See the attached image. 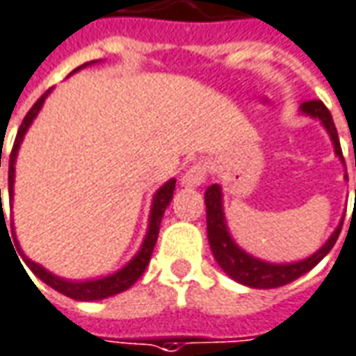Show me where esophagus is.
<instances>
[{
    "mask_svg": "<svg viewBox=\"0 0 356 356\" xmlns=\"http://www.w3.org/2000/svg\"><path fill=\"white\" fill-rule=\"evenodd\" d=\"M204 179H207V163H204V161H195V163L183 173L181 185L188 188L198 187V185L204 183Z\"/></svg>",
    "mask_w": 356,
    "mask_h": 356,
    "instance_id": "obj_1",
    "label": "esophagus"
}]
</instances>
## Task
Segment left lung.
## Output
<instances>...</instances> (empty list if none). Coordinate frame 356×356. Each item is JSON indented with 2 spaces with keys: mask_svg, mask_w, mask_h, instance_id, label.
<instances>
[{
  "mask_svg": "<svg viewBox=\"0 0 356 356\" xmlns=\"http://www.w3.org/2000/svg\"><path fill=\"white\" fill-rule=\"evenodd\" d=\"M300 113L306 115V117L320 120L323 128L327 130L331 142H333L335 156L343 161L337 128L333 124V118H331V113L327 111V107L321 101H306V103L300 105ZM345 179H347V175H345ZM204 204H207L209 243L214 259L229 279H234L239 284H245L249 289H279V286H284L292 280L300 279L302 275H306L308 270L314 269L330 253L331 248L335 245V241L339 238L341 226H343V220H341L339 226L333 229L330 239L316 253H312L310 257L294 261V263H269V261H263L259 257L249 255L248 251L239 248L238 243L234 241V238L229 236L226 216H224V198H222V187L220 185H210L207 188Z\"/></svg>",
  "mask_w": 356,
  "mask_h": 356,
  "instance_id": "8db88e82",
  "label": "left lung"
}]
</instances>
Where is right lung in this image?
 Instances as JSON below:
<instances>
[{
	"instance_id": "right-lung-1",
	"label": "right lung",
	"mask_w": 356,
	"mask_h": 356,
	"mask_svg": "<svg viewBox=\"0 0 356 356\" xmlns=\"http://www.w3.org/2000/svg\"><path fill=\"white\" fill-rule=\"evenodd\" d=\"M89 64H95V62H87L83 66L76 67L74 72L81 70V67L89 66ZM50 95V89L46 91L44 95L40 97L36 101L33 108L26 113V117L23 118V124L19 128L15 138V144H13V149H11V156H9V200L13 202V185H15V161H17V154H19V147H21V142L25 138L26 130L29 127L33 124V120L38 115V111L42 108L44 105L46 97ZM0 168H1V156H0ZM173 191H175V179H169L168 183H163L161 187L156 191L154 195V200H152V210H149V222H147V232L146 238L142 241L140 245V251L132 259L128 261L127 265L122 269H118L117 273L113 275H107V277H101V279H91V280H67L62 279V277H56L54 273L46 270L42 265H38L35 261L26 259L23 255V259L26 261L29 269L35 273L38 279L46 282L48 286H52L58 292H62L64 296H70L74 300H81V302H91V300H103L108 298V296H115L118 292H124L128 290L134 282H136L142 273L146 270L147 263L152 259V251L156 248V241H158V234H159V224H161V218H163V212L169 207L171 198H173ZM0 202H1V188H0ZM1 209V207H0ZM1 222L6 224V214H3V209H1L0 214ZM7 228V226H6ZM13 228V224H11ZM17 243V238H15Z\"/></svg>"
}]
</instances>
